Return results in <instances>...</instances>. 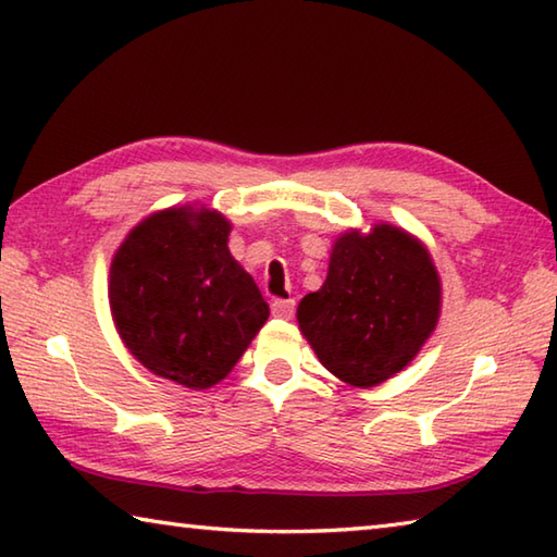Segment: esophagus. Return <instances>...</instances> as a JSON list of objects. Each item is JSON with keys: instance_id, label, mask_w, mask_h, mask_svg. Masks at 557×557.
<instances>
[{"instance_id": "34e87169", "label": "esophagus", "mask_w": 557, "mask_h": 557, "mask_svg": "<svg viewBox=\"0 0 557 557\" xmlns=\"http://www.w3.org/2000/svg\"><path fill=\"white\" fill-rule=\"evenodd\" d=\"M294 309H297V301H294V299H275V301H272V315H277V319H292Z\"/></svg>"}]
</instances>
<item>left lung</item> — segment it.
I'll list each match as a JSON object with an SVG mask.
<instances>
[{
    "label": "left lung",
    "mask_w": 557,
    "mask_h": 557,
    "mask_svg": "<svg viewBox=\"0 0 557 557\" xmlns=\"http://www.w3.org/2000/svg\"><path fill=\"white\" fill-rule=\"evenodd\" d=\"M442 287L428 248L400 228L347 232L329 277L301 299L297 321L331 374L359 388L391 379L418 355L440 319Z\"/></svg>",
    "instance_id": "1"
}]
</instances>
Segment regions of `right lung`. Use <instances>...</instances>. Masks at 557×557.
Wrapping results in <instances>:
<instances>
[{
  "instance_id": "add662e5",
  "label": "right lung",
  "mask_w": 557,
  "mask_h": 557,
  "mask_svg": "<svg viewBox=\"0 0 557 557\" xmlns=\"http://www.w3.org/2000/svg\"><path fill=\"white\" fill-rule=\"evenodd\" d=\"M228 232L222 214L173 207L137 224L111 265L108 297L127 350L185 388L222 381L270 315L228 253Z\"/></svg>"
}]
</instances>
